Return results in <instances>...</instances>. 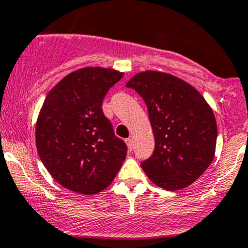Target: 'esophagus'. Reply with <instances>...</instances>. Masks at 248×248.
Returning a JSON list of instances; mask_svg holds the SVG:
<instances>
[{"label": "esophagus", "instance_id": "obj_1", "mask_svg": "<svg viewBox=\"0 0 248 248\" xmlns=\"http://www.w3.org/2000/svg\"><path fill=\"white\" fill-rule=\"evenodd\" d=\"M126 144H127V146H128V149L132 150V147H133V139L127 138L126 139Z\"/></svg>", "mask_w": 248, "mask_h": 248}]
</instances>
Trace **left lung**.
<instances>
[{
  "instance_id": "left-lung-1",
  "label": "left lung",
  "mask_w": 248,
  "mask_h": 248,
  "mask_svg": "<svg viewBox=\"0 0 248 248\" xmlns=\"http://www.w3.org/2000/svg\"><path fill=\"white\" fill-rule=\"evenodd\" d=\"M144 99L155 136V150L141 168L157 186L176 191L193 184L211 164L217 140L214 112L184 80L142 72L126 84Z\"/></svg>"
}]
</instances>
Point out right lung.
Listing matches in <instances>:
<instances>
[{"instance_id":"1","label":"right lung","mask_w":248,"mask_h":248,"mask_svg":"<svg viewBox=\"0 0 248 248\" xmlns=\"http://www.w3.org/2000/svg\"><path fill=\"white\" fill-rule=\"evenodd\" d=\"M124 74L87 67L64 77L47 93L36 126L41 161L66 188L96 194L112 182L127 155L102 103Z\"/></svg>"}]
</instances>
